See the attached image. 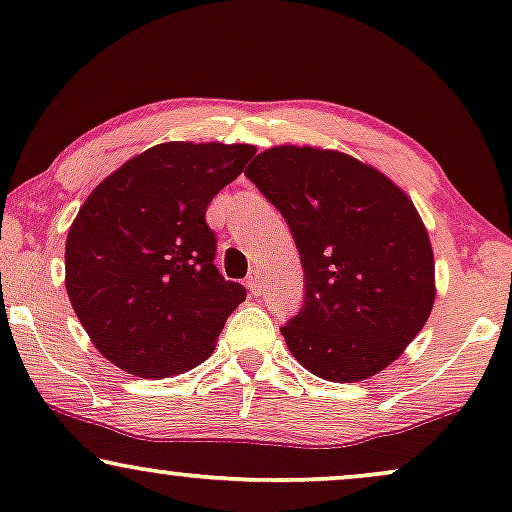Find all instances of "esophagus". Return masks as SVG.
Instances as JSON below:
<instances>
[{
    "label": "esophagus",
    "mask_w": 512,
    "mask_h": 512,
    "mask_svg": "<svg viewBox=\"0 0 512 512\" xmlns=\"http://www.w3.org/2000/svg\"><path fill=\"white\" fill-rule=\"evenodd\" d=\"M247 286H249V291L254 293V296H258V293L263 291V277H261V270H251L249 275H247Z\"/></svg>",
    "instance_id": "1"
}]
</instances>
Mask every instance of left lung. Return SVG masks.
I'll return each instance as SVG.
<instances>
[{"label":"left lung","mask_w":512,"mask_h":512,"mask_svg":"<svg viewBox=\"0 0 512 512\" xmlns=\"http://www.w3.org/2000/svg\"><path fill=\"white\" fill-rule=\"evenodd\" d=\"M244 174L289 223L303 263V307L282 326L291 354L328 382L380 373L436 300L415 205L375 167L312 146H275Z\"/></svg>","instance_id":"8db88e82"}]
</instances>
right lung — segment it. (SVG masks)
I'll return each mask as SVG.
<instances>
[{"label":"right lung","mask_w":512,"mask_h":512,"mask_svg":"<svg viewBox=\"0 0 512 512\" xmlns=\"http://www.w3.org/2000/svg\"><path fill=\"white\" fill-rule=\"evenodd\" d=\"M249 144L167 142L109 174L76 214L65 286L104 359L160 380L212 356L247 289L223 279L207 205L254 158Z\"/></svg>","instance_id":"obj_1"}]
</instances>
